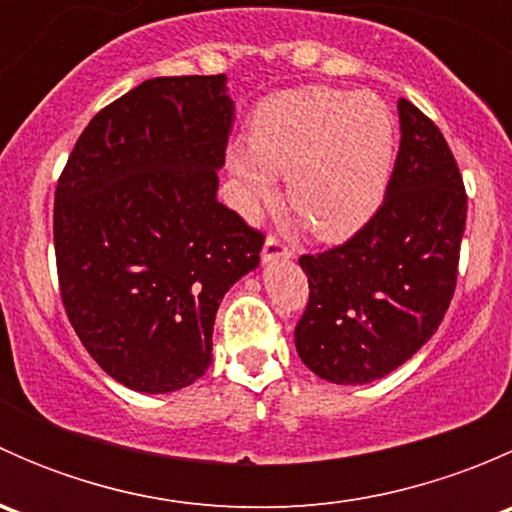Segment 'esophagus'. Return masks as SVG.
<instances>
[{
  "mask_svg": "<svg viewBox=\"0 0 512 512\" xmlns=\"http://www.w3.org/2000/svg\"><path fill=\"white\" fill-rule=\"evenodd\" d=\"M289 257H292V250H289V247L282 245L277 237H267L265 247H262V262H265V265L277 260H289Z\"/></svg>",
  "mask_w": 512,
  "mask_h": 512,
  "instance_id": "esophagus-1",
  "label": "esophagus"
}]
</instances>
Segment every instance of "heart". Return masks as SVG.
<instances>
[{"mask_svg":"<svg viewBox=\"0 0 512 512\" xmlns=\"http://www.w3.org/2000/svg\"><path fill=\"white\" fill-rule=\"evenodd\" d=\"M396 153L394 116L381 98L307 86L257 106L250 148H227L237 208L252 218L287 178L294 213L324 242H347L384 203Z\"/></svg>","mask_w":512,"mask_h":512,"instance_id":"obj_1","label":"heart"}]
</instances>
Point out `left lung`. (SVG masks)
<instances>
[{
    "instance_id": "left-lung-1",
    "label": "left lung",
    "mask_w": 512,
    "mask_h": 512,
    "mask_svg": "<svg viewBox=\"0 0 512 512\" xmlns=\"http://www.w3.org/2000/svg\"><path fill=\"white\" fill-rule=\"evenodd\" d=\"M401 146L384 203L342 247L304 255L307 312L294 347L332 384L384 379L436 334L466 230V190L446 138L399 98Z\"/></svg>"
}]
</instances>
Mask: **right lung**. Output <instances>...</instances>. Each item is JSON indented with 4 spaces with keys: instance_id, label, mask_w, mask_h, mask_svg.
<instances>
[{
    "instance_id": "add662e5",
    "label": "right lung",
    "mask_w": 512,
    "mask_h": 512,
    "mask_svg": "<svg viewBox=\"0 0 512 512\" xmlns=\"http://www.w3.org/2000/svg\"><path fill=\"white\" fill-rule=\"evenodd\" d=\"M235 101L227 76H158L96 113L54 198L61 299L86 352L143 394L213 364L225 292L262 235L218 200Z\"/></svg>"
}]
</instances>
